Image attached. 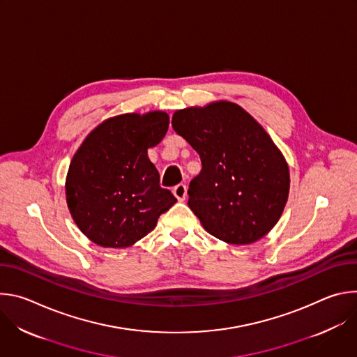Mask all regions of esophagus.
I'll return each instance as SVG.
<instances>
[{"mask_svg":"<svg viewBox=\"0 0 357 357\" xmlns=\"http://www.w3.org/2000/svg\"><path fill=\"white\" fill-rule=\"evenodd\" d=\"M186 192H188V189H186V185H183V183H179V185H176V186L172 189V193L175 195V197H176L179 202H183V200L186 199Z\"/></svg>","mask_w":357,"mask_h":357,"instance_id":"34e87169","label":"esophagus"}]
</instances>
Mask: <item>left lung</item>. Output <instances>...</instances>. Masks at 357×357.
Returning a JSON list of instances; mask_svg holds the SVG:
<instances>
[{
	"instance_id": "8db88e82",
	"label": "left lung",
	"mask_w": 357,
	"mask_h": 357,
	"mask_svg": "<svg viewBox=\"0 0 357 357\" xmlns=\"http://www.w3.org/2000/svg\"><path fill=\"white\" fill-rule=\"evenodd\" d=\"M172 127L202 161L188 205L205 230L236 245L264 237L280 220L289 192L288 164L266 130L223 100L175 112Z\"/></svg>"
}]
</instances>
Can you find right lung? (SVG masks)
Returning a JSON list of instances; mask_svg holds the SVG:
<instances>
[{"instance_id": "obj_1", "label": "right lung", "mask_w": 357, "mask_h": 357, "mask_svg": "<svg viewBox=\"0 0 357 357\" xmlns=\"http://www.w3.org/2000/svg\"><path fill=\"white\" fill-rule=\"evenodd\" d=\"M168 127L165 112L128 113L105 120L82 142L65 188L70 215L89 240L130 247L176 202L148 158V148L162 141Z\"/></svg>"}]
</instances>
